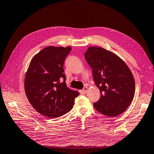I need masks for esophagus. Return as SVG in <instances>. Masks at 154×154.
<instances>
[{
	"instance_id": "1",
	"label": "esophagus",
	"mask_w": 154,
	"mask_h": 154,
	"mask_svg": "<svg viewBox=\"0 0 154 154\" xmlns=\"http://www.w3.org/2000/svg\"><path fill=\"white\" fill-rule=\"evenodd\" d=\"M87 90H88V89H87V87H85L83 89V90H82V93H83V94H85V93H87Z\"/></svg>"
}]
</instances>
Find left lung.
<instances>
[{
    "label": "left lung",
    "mask_w": 154,
    "mask_h": 154,
    "mask_svg": "<svg viewBox=\"0 0 154 154\" xmlns=\"http://www.w3.org/2000/svg\"><path fill=\"white\" fill-rule=\"evenodd\" d=\"M85 58L101 93L99 100L93 103L95 109L109 117L124 112L133 101L135 91L128 66L119 56L101 47H89Z\"/></svg>",
    "instance_id": "8db88e82"
}]
</instances>
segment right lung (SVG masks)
Listing matches in <instances>:
<instances>
[{"label": "right lung", "mask_w": 154, "mask_h": 154, "mask_svg": "<svg viewBox=\"0 0 154 154\" xmlns=\"http://www.w3.org/2000/svg\"><path fill=\"white\" fill-rule=\"evenodd\" d=\"M71 47L49 46L32 57L25 77V90L33 108L41 115L56 118L73 107L78 91L69 89L63 70Z\"/></svg>", "instance_id": "1"}]
</instances>
